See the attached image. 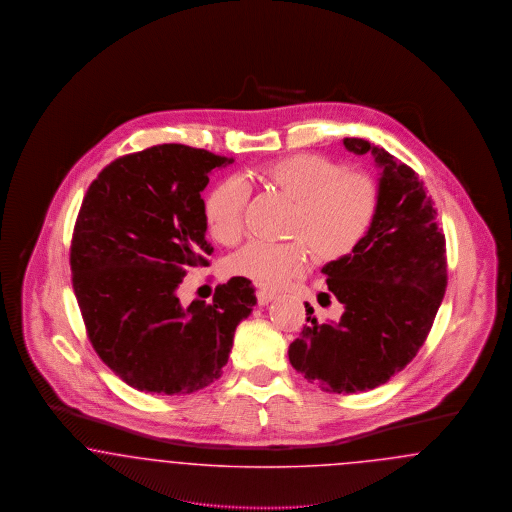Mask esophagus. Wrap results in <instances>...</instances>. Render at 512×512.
Masks as SVG:
<instances>
[{
	"label": "esophagus",
	"mask_w": 512,
	"mask_h": 512,
	"mask_svg": "<svg viewBox=\"0 0 512 512\" xmlns=\"http://www.w3.org/2000/svg\"><path fill=\"white\" fill-rule=\"evenodd\" d=\"M274 297H276V293L274 292L259 290V292H257V303H259V305H268V303H270Z\"/></svg>",
	"instance_id": "34e87169"
}]
</instances>
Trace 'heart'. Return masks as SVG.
I'll list each match as a JSON object with an SVG mask.
<instances>
[{
  "label": "heart",
  "mask_w": 512,
  "mask_h": 512,
  "mask_svg": "<svg viewBox=\"0 0 512 512\" xmlns=\"http://www.w3.org/2000/svg\"><path fill=\"white\" fill-rule=\"evenodd\" d=\"M259 178L293 201L286 244L242 247L230 270L255 286L276 290L286 286L307 265L311 251L320 263H334L365 242L378 215L380 192L365 172H345L340 163L313 153H297L259 171ZM247 188L230 178L220 182L205 203L209 234L219 244L238 242L244 232Z\"/></svg>",
  "instance_id": "obj_1"
}]
</instances>
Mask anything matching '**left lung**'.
<instances>
[{
  "instance_id": "obj_1",
  "label": "left lung",
  "mask_w": 512,
  "mask_h": 512,
  "mask_svg": "<svg viewBox=\"0 0 512 512\" xmlns=\"http://www.w3.org/2000/svg\"><path fill=\"white\" fill-rule=\"evenodd\" d=\"M343 146L372 155L382 171L378 215L363 244L322 267L328 292L343 305L340 320L318 322L305 303L307 324L288 357L322 390L357 393L386 384L416 357L445 293L447 259L434 201L418 174L363 138H345ZM320 295L330 303L328 293Z\"/></svg>"
}]
</instances>
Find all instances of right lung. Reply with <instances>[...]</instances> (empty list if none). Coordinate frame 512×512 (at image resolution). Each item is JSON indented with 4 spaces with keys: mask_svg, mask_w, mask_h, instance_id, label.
Instances as JSON below:
<instances>
[{
    "mask_svg": "<svg viewBox=\"0 0 512 512\" xmlns=\"http://www.w3.org/2000/svg\"><path fill=\"white\" fill-rule=\"evenodd\" d=\"M232 161L182 144L147 147L107 165L82 201L74 295L99 359L136 390L178 395L215 382L257 303L242 276L217 286L213 303L182 307L176 295L188 268L209 265L201 192Z\"/></svg>",
    "mask_w": 512,
    "mask_h": 512,
    "instance_id": "1",
    "label": "right lung"
}]
</instances>
